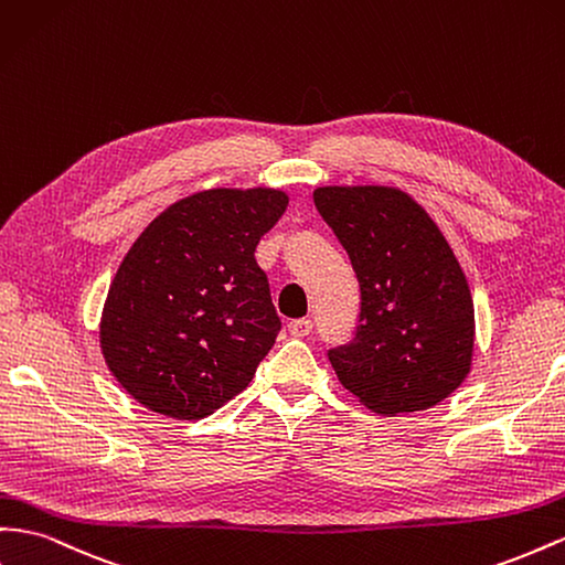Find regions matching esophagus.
Instances as JSON below:
<instances>
[{"mask_svg": "<svg viewBox=\"0 0 565 565\" xmlns=\"http://www.w3.org/2000/svg\"><path fill=\"white\" fill-rule=\"evenodd\" d=\"M311 330H313V323L309 318L289 320V323H287V332L292 334V338H307V334H311Z\"/></svg>", "mask_w": 565, "mask_h": 565, "instance_id": "1", "label": "esophagus"}]
</instances>
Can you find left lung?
Returning <instances> with one entry per match:
<instances>
[{"instance_id":"1","label":"left lung","mask_w":565,"mask_h":565,"mask_svg":"<svg viewBox=\"0 0 565 565\" xmlns=\"http://www.w3.org/2000/svg\"><path fill=\"white\" fill-rule=\"evenodd\" d=\"M313 204L349 254L361 289L354 340L328 359L375 414L430 408L470 373L476 311L445 235L414 196L385 185H328Z\"/></svg>"}]
</instances>
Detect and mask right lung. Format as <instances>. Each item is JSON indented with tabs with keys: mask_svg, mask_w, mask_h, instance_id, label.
Returning <instances> with one entry per match:
<instances>
[{
	"mask_svg": "<svg viewBox=\"0 0 565 565\" xmlns=\"http://www.w3.org/2000/svg\"><path fill=\"white\" fill-rule=\"evenodd\" d=\"M287 202L273 188L204 190L132 242L104 301L99 344L135 402L200 420L252 383L280 330L254 252Z\"/></svg>",
	"mask_w": 565,
	"mask_h": 565,
	"instance_id": "right-lung-1",
	"label": "right lung"
}]
</instances>
